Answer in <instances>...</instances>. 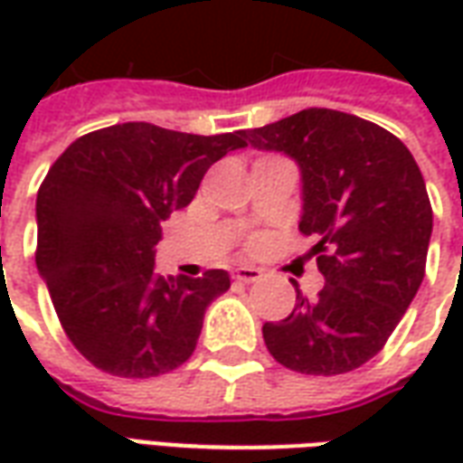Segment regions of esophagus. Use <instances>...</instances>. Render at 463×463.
Segmentation results:
<instances>
[{"mask_svg": "<svg viewBox=\"0 0 463 463\" xmlns=\"http://www.w3.org/2000/svg\"><path fill=\"white\" fill-rule=\"evenodd\" d=\"M232 278H235L238 282L250 285V282L262 280V270L260 268H235V270H232Z\"/></svg>", "mask_w": 463, "mask_h": 463, "instance_id": "1", "label": "esophagus"}]
</instances>
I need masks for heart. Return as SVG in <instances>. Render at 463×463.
<instances>
[{"instance_id":"obj_1","label":"heart","mask_w":463,"mask_h":463,"mask_svg":"<svg viewBox=\"0 0 463 463\" xmlns=\"http://www.w3.org/2000/svg\"><path fill=\"white\" fill-rule=\"evenodd\" d=\"M250 248H258V241H252V242H250Z\"/></svg>"}]
</instances>
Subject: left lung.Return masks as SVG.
Listing matches in <instances>:
<instances>
[{
	"label": "left lung",
	"instance_id": "1",
	"mask_svg": "<svg viewBox=\"0 0 463 463\" xmlns=\"http://www.w3.org/2000/svg\"><path fill=\"white\" fill-rule=\"evenodd\" d=\"M302 173L300 232L317 245L325 288L262 325L268 352L300 374H345L384 347L427 270L431 203L414 156L394 133L335 109H305L242 131Z\"/></svg>",
	"mask_w": 463,
	"mask_h": 463
}]
</instances>
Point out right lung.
<instances>
[{
	"mask_svg": "<svg viewBox=\"0 0 463 463\" xmlns=\"http://www.w3.org/2000/svg\"><path fill=\"white\" fill-rule=\"evenodd\" d=\"M242 146V131L195 136L128 121L76 138L49 168L36 195V268L66 337L94 367L148 379L191 357L231 278H161V222Z\"/></svg>",
	"mask_w": 463,
	"mask_h": 463,
	"instance_id": "1",
	"label": "right lung"
}]
</instances>
